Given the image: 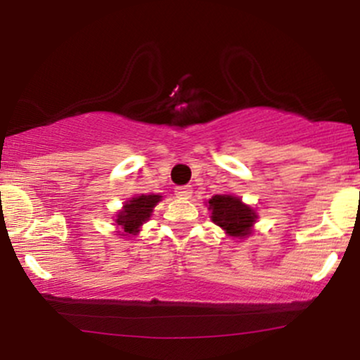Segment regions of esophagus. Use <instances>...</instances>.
<instances>
[{
	"label": "esophagus",
	"mask_w": 360,
	"mask_h": 360,
	"mask_svg": "<svg viewBox=\"0 0 360 360\" xmlns=\"http://www.w3.org/2000/svg\"><path fill=\"white\" fill-rule=\"evenodd\" d=\"M174 193L179 198H183V200H188V198H191L193 188H191V186H179V188H176Z\"/></svg>",
	"instance_id": "1"
}]
</instances>
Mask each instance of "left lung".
<instances>
[{
	"label": "left lung",
	"instance_id": "1",
	"mask_svg": "<svg viewBox=\"0 0 360 360\" xmlns=\"http://www.w3.org/2000/svg\"><path fill=\"white\" fill-rule=\"evenodd\" d=\"M212 220L232 237H245L255 221L254 210L230 194H214L208 201Z\"/></svg>",
	"mask_w": 360,
	"mask_h": 360
}]
</instances>
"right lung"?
<instances>
[{"instance_id":"right-lung-1","label":"right lung","mask_w":360,"mask_h":360,"mask_svg":"<svg viewBox=\"0 0 360 360\" xmlns=\"http://www.w3.org/2000/svg\"><path fill=\"white\" fill-rule=\"evenodd\" d=\"M159 194H142V196L131 198L128 203L123 206V210L120 212L117 223L122 225V229L125 230L127 233L135 235L139 232L140 225L143 221L150 218L152 210L154 206L160 201Z\"/></svg>"}]
</instances>
